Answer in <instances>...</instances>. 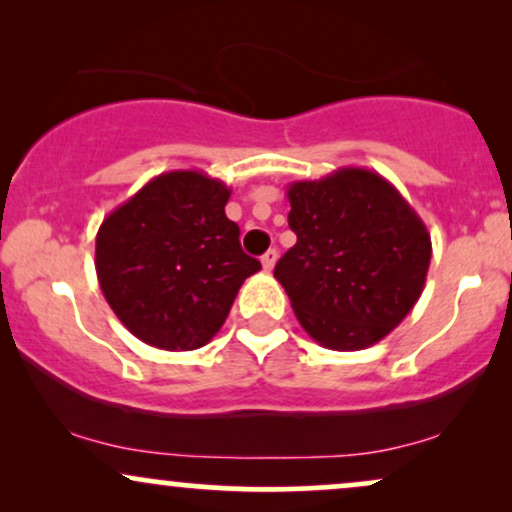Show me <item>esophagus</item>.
Segmentation results:
<instances>
[{"instance_id": "1", "label": "esophagus", "mask_w": 512, "mask_h": 512, "mask_svg": "<svg viewBox=\"0 0 512 512\" xmlns=\"http://www.w3.org/2000/svg\"><path fill=\"white\" fill-rule=\"evenodd\" d=\"M276 257H279V252H276V250H267V252H264V255H262V267L267 269V272H272V269H274Z\"/></svg>"}]
</instances>
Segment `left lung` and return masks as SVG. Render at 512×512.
<instances>
[{
    "label": "left lung",
    "instance_id": "left-lung-1",
    "mask_svg": "<svg viewBox=\"0 0 512 512\" xmlns=\"http://www.w3.org/2000/svg\"><path fill=\"white\" fill-rule=\"evenodd\" d=\"M296 245L276 262L298 322L317 344L358 351L411 313L431 264V233L392 182L346 166L291 182Z\"/></svg>",
    "mask_w": 512,
    "mask_h": 512
}]
</instances>
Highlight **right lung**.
<instances>
[{"label":"right lung","instance_id":"right-lung-1","mask_svg":"<svg viewBox=\"0 0 512 512\" xmlns=\"http://www.w3.org/2000/svg\"><path fill=\"white\" fill-rule=\"evenodd\" d=\"M231 190L202 170H170L105 216L96 274L117 320L144 344L199 349L221 330L262 264L226 216Z\"/></svg>","mask_w":512,"mask_h":512}]
</instances>
